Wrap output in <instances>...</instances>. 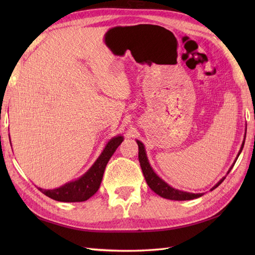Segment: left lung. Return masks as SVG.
Returning <instances> with one entry per match:
<instances>
[{
    "label": "left lung",
    "mask_w": 255,
    "mask_h": 255,
    "mask_svg": "<svg viewBox=\"0 0 255 255\" xmlns=\"http://www.w3.org/2000/svg\"><path fill=\"white\" fill-rule=\"evenodd\" d=\"M137 143H138V147H139L138 158H139V162H140V166H141V170H142V173H143V176L145 178V182H147L149 187L152 189V191L155 194L160 195V196L163 197V198L172 199V200H189V199H194V198L203 196L204 194H193V193L182 192V191H178V189L171 187L170 185H167V184L164 181H162L161 178L155 174V173L152 170V167L150 166L148 159H147V155H145L143 144L140 141H138V140H137ZM243 145H245V143H242V147H241L239 154L241 153ZM231 169H232V166H231ZM231 169L229 170V172L231 171ZM224 180H225V177L223 178V180H220L218 182V184H216V185L213 187V189L216 188V187H218L220 184L223 183ZM213 189H211V191H213Z\"/></svg>",
    "instance_id": "1"
}]
</instances>
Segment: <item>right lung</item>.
I'll return each instance as SVG.
<instances>
[{
    "label": "right lung",
    "mask_w": 255,
    "mask_h": 255,
    "mask_svg": "<svg viewBox=\"0 0 255 255\" xmlns=\"http://www.w3.org/2000/svg\"><path fill=\"white\" fill-rule=\"evenodd\" d=\"M122 142L123 137L119 136L113 138L107 143L104 151L100 155V158L96 160L93 166L82 177H80L79 180L70 182L66 184V185L56 189H42L39 187H38V189L41 193H44L46 196L58 200V202L74 203L88 200L99 191L107 162L110 161L111 156Z\"/></svg>",
    "instance_id": "obj_1"
}]
</instances>
